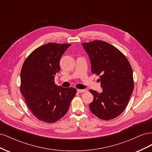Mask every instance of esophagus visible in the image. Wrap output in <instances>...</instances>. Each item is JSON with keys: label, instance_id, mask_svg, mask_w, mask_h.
<instances>
[{"label": "esophagus", "instance_id": "34e87169", "mask_svg": "<svg viewBox=\"0 0 152 152\" xmlns=\"http://www.w3.org/2000/svg\"><path fill=\"white\" fill-rule=\"evenodd\" d=\"M85 91H86L85 89H77V93H84Z\"/></svg>", "mask_w": 152, "mask_h": 152}]
</instances>
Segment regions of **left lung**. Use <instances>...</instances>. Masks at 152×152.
Returning a JSON list of instances; mask_svg holds the SVG:
<instances>
[{
	"mask_svg": "<svg viewBox=\"0 0 152 152\" xmlns=\"http://www.w3.org/2000/svg\"><path fill=\"white\" fill-rule=\"evenodd\" d=\"M89 54L91 72L99 75L102 93L90 89L94 99L91 112L104 121L123 112L134 89L132 70L128 59L113 45L102 40L82 43Z\"/></svg>",
	"mask_w": 152,
	"mask_h": 152,
	"instance_id": "8db88e82",
	"label": "left lung"
}]
</instances>
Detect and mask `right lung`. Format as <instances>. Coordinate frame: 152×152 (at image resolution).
Here are the masks:
<instances>
[{
    "instance_id": "right-lung-1",
    "label": "right lung",
    "mask_w": 152,
    "mask_h": 152,
    "mask_svg": "<svg viewBox=\"0 0 152 152\" xmlns=\"http://www.w3.org/2000/svg\"><path fill=\"white\" fill-rule=\"evenodd\" d=\"M69 44L50 42L35 49L26 58L21 70L20 91L32 114L39 121L54 123L66 113L76 94L73 87L55 84L59 61Z\"/></svg>"
}]
</instances>
